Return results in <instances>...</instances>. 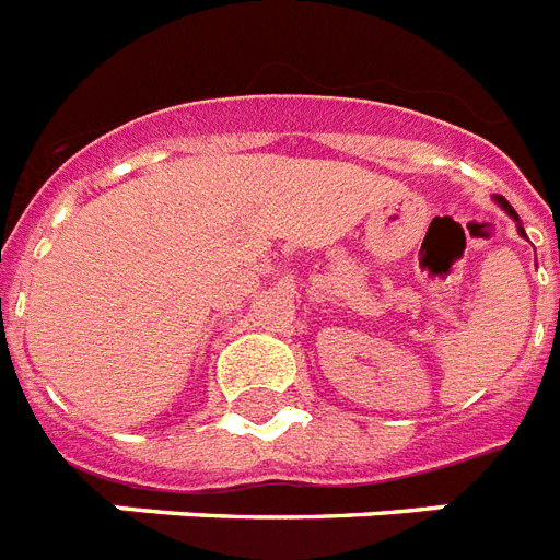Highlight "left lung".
I'll return each instance as SVG.
<instances>
[{
	"mask_svg": "<svg viewBox=\"0 0 560 560\" xmlns=\"http://www.w3.org/2000/svg\"><path fill=\"white\" fill-rule=\"evenodd\" d=\"M497 202H500V206H503V209L509 211V214H512L514 220H517V232H521V235H526V232H523V226H521V218H517V211H514L512 206H509V200H503V197H497Z\"/></svg>",
	"mask_w": 560,
	"mask_h": 560,
	"instance_id": "left-lung-1",
	"label": "left lung"
}]
</instances>
